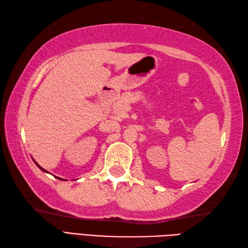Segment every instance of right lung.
I'll list each match as a JSON object with an SVG mask.
<instances>
[{
    "label": "right lung",
    "instance_id": "1",
    "mask_svg": "<svg viewBox=\"0 0 248 248\" xmlns=\"http://www.w3.org/2000/svg\"><path fill=\"white\" fill-rule=\"evenodd\" d=\"M37 165H38V164H37ZM38 167H39V168H40V170H44V171H46V170H44V168H41V167H40V166H39V165H38Z\"/></svg>",
    "mask_w": 248,
    "mask_h": 248
}]
</instances>
